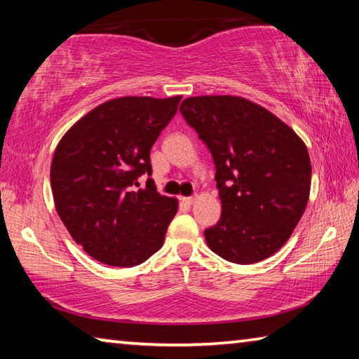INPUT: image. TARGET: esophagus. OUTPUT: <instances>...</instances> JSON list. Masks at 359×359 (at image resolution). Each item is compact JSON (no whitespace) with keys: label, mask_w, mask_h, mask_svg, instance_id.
Returning a JSON list of instances; mask_svg holds the SVG:
<instances>
[{"label":"esophagus","mask_w":359,"mask_h":359,"mask_svg":"<svg viewBox=\"0 0 359 359\" xmlns=\"http://www.w3.org/2000/svg\"><path fill=\"white\" fill-rule=\"evenodd\" d=\"M182 201H184L185 204H193L194 201H196V198H194V196H187V198H182Z\"/></svg>","instance_id":"34e87169"}]
</instances>
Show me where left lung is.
<instances>
[{"label": "left lung", "mask_w": 359, "mask_h": 359, "mask_svg": "<svg viewBox=\"0 0 359 359\" xmlns=\"http://www.w3.org/2000/svg\"><path fill=\"white\" fill-rule=\"evenodd\" d=\"M214 158L222 217L209 248L238 264L269 258L293 234L311 194L306 144L263 106L241 96H191L180 104Z\"/></svg>", "instance_id": "1"}]
</instances>
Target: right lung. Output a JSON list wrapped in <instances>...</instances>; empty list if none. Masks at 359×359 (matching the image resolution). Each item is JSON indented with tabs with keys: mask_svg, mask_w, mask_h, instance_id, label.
I'll return each mask as SVG.
<instances>
[{
	"mask_svg": "<svg viewBox=\"0 0 359 359\" xmlns=\"http://www.w3.org/2000/svg\"><path fill=\"white\" fill-rule=\"evenodd\" d=\"M182 96H123L76 121L58 142L50 166L55 209L76 244L100 263L131 267L165 242L177 214L175 198L161 196L150 149L177 112Z\"/></svg>",
	"mask_w": 359,
	"mask_h": 359,
	"instance_id": "1",
	"label": "right lung"
}]
</instances>
